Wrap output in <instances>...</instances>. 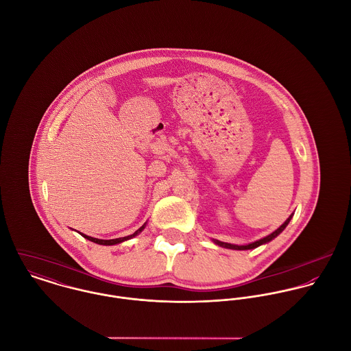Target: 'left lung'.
I'll list each match as a JSON object with an SVG mask.
<instances>
[{
	"label": "left lung",
	"instance_id": "8db88e82",
	"mask_svg": "<svg viewBox=\"0 0 351 351\" xmlns=\"http://www.w3.org/2000/svg\"><path fill=\"white\" fill-rule=\"evenodd\" d=\"M291 219H292V216H289V217L287 219V221H285L280 228H277L274 232H271V234H270V235H267L266 238L259 239V241H256V242H254V243H250V245H247V246H237V245H230V243H224V242H219V241H215V243H216V245H219V246H221V247L232 249V250H250V249H255V247H258V246H261V245H263V243L270 242V241H271V239H274L278 234H281V232L284 231V228L288 226V223L291 221Z\"/></svg>",
	"mask_w": 351,
	"mask_h": 351
}]
</instances>
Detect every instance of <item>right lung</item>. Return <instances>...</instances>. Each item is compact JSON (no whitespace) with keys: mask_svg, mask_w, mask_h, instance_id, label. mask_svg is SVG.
Listing matches in <instances>:
<instances>
[{"mask_svg":"<svg viewBox=\"0 0 351 351\" xmlns=\"http://www.w3.org/2000/svg\"><path fill=\"white\" fill-rule=\"evenodd\" d=\"M145 228V226H142L138 231H135L132 235H128V237H124V238H117V239H110V241H102V239H96V238H92V237H88V235H84L82 234V237L84 238H86L88 241H90V242H95V243H97V245H105V246H112V245H117V243H121V242H124V241H127V239H131V238H134V237H136L142 230Z\"/></svg>","mask_w":351,"mask_h":351,"instance_id":"obj_1","label":"right lung"}]
</instances>
